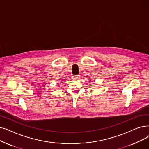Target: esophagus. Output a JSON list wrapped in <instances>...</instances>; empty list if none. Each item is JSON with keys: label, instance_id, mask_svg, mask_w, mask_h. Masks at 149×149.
<instances>
[{"label": "esophagus", "instance_id": "obj_1", "mask_svg": "<svg viewBox=\"0 0 149 149\" xmlns=\"http://www.w3.org/2000/svg\"><path fill=\"white\" fill-rule=\"evenodd\" d=\"M72 77H73V78L75 79H78L80 78V75H74Z\"/></svg>", "mask_w": 149, "mask_h": 149}]
</instances>
